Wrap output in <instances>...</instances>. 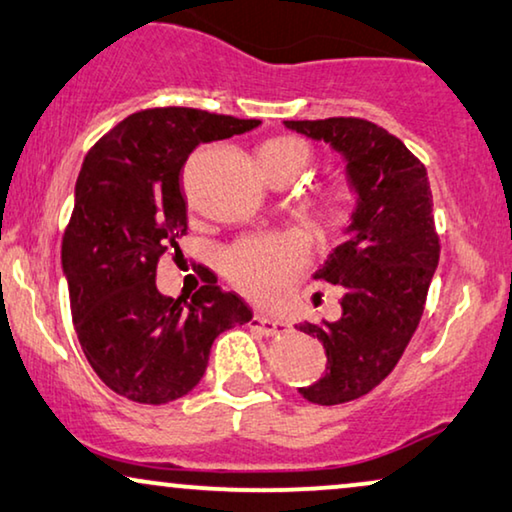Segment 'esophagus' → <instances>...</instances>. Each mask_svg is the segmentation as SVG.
<instances>
[{
	"label": "esophagus",
	"mask_w": 512,
	"mask_h": 512,
	"mask_svg": "<svg viewBox=\"0 0 512 512\" xmlns=\"http://www.w3.org/2000/svg\"><path fill=\"white\" fill-rule=\"evenodd\" d=\"M250 327L259 329L266 336L287 334V331H290V325H285L283 320H271V318H266V315H253V320H250Z\"/></svg>",
	"instance_id": "1"
}]
</instances>
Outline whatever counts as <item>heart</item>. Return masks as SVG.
<instances>
[{"label": "heart", "mask_w": 512, "mask_h": 512, "mask_svg": "<svg viewBox=\"0 0 512 512\" xmlns=\"http://www.w3.org/2000/svg\"><path fill=\"white\" fill-rule=\"evenodd\" d=\"M259 169L269 176L304 174L308 148L299 139H271L259 148ZM355 208V190L348 183L329 185L318 201V215L327 232H341ZM308 259L306 241L299 234H264L236 241L225 255V273L239 290L257 304L276 306L287 299Z\"/></svg>", "instance_id": "1"}]
</instances>
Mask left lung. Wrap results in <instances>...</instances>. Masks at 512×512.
Here are the masks:
<instances>
[{"label": "left lung", "instance_id": "left-lung-1", "mask_svg": "<svg viewBox=\"0 0 512 512\" xmlns=\"http://www.w3.org/2000/svg\"><path fill=\"white\" fill-rule=\"evenodd\" d=\"M345 160L357 206L315 278L343 287L341 318L299 329L318 338L327 371L299 394L320 406L364 397L390 376L420 325L438 266V234L427 169L387 129L362 118L285 120Z\"/></svg>", "mask_w": 512, "mask_h": 512}]
</instances>
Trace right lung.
I'll list each match as a JSON object with an SVG mask.
<instances>
[{"instance_id": "right-lung-1", "label": "right lung", "mask_w": 512, "mask_h": 512, "mask_svg": "<svg viewBox=\"0 0 512 512\" xmlns=\"http://www.w3.org/2000/svg\"><path fill=\"white\" fill-rule=\"evenodd\" d=\"M259 120L199 109L132 113L81 167L62 239L76 336L102 383L136 403H169L199 385L222 331L253 320L246 301L206 280L192 301L157 290V262L181 253V169L199 143L250 132Z\"/></svg>"}]
</instances>
